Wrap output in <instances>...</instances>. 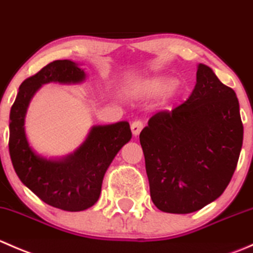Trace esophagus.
<instances>
[{
  "label": "esophagus",
  "instance_id": "obj_1",
  "mask_svg": "<svg viewBox=\"0 0 253 253\" xmlns=\"http://www.w3.org/2000/svg\"><path fill=\"white\" fill-rule=\"evenodd\" d=\"M142 128H143V122L142 121L132 122L131 131H132V133H133V136H138L139 132L142 131Z\"/></svg>",
  "mask_w": 253,
  "mask_h": 253
}]
</instances>
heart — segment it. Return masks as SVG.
I'll list each match as a JSON object with an SVG mask.
<instances>
[{
	"instance_id": "heart-1",
	"label": "heart",
	"mask_w": 253,
	"mask_h": 253,
	"mask_svg": "<svg viewBox=\"0 0 253 253\" xmlns=\"http://www.w3.org/2000/svg\"><path fill=\"white\" fill-rule=\"evenodd\" d=\"M176 81L167 76H153L145 78L131 88V93L134 95L145 96V98H155L167 93L175 86Z\"/></svg>"
}]
</instances>
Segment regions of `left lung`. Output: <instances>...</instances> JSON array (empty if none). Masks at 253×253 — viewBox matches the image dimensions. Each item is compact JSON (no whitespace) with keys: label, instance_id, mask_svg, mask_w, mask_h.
<instances>
[{"label":"left lung","instance_id":"obj_1","mask_svg":"<svg viewBox=\"0 0 253 253\" xmlns=\"http://www.w3.org/2000/svg\"><path fill=\"white\" fill-rule=\"evenodd\" d=\"M242 139L235 91L200 63L190 98L150 117L139 134L155 207L187 214L220 197L236 169Z\"/></svg>","mask_w":253,"mask_h":253}]
</instances>
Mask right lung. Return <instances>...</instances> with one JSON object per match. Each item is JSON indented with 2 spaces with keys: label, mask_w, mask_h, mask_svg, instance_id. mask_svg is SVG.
<instances>
[{
  "label": "right lung",
  "mask_w": 253,
  "mask_h": 253,
  "mask_svg": "<svg viewBox=\"0 0 253 253\" xmlns=\"http://www.w3.org/2000/svg\"><path fill=\"white\" fill-rule=\"evenodd\" d=\"M85 77L75 61H53L20 84L9 114V155L18 177L45 203L67 211H84L98 202L106 170L132 138L129 124L93 126L75 152L62 158H46L29 144L25 115L30 100L44 84H79Z\"/></svg>",
  "instance_id": "obj_1"
}]
</instances>
